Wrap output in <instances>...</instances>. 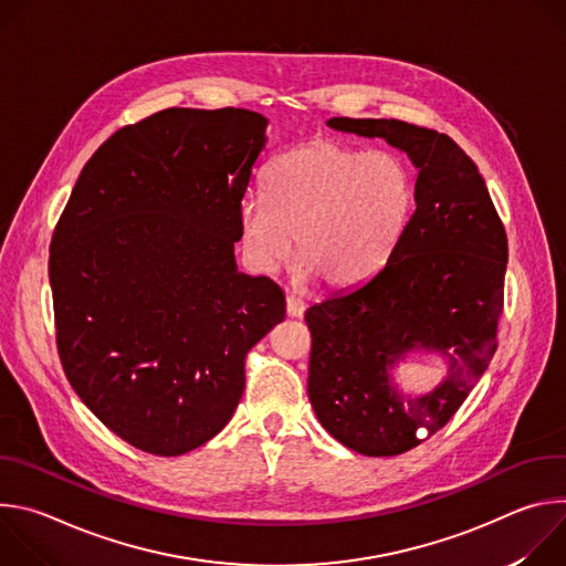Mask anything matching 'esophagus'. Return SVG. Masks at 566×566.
<instances>
[{
  "instance_id": "obj_1",
  "label": "esophagus",
  "mask_w": 566,
  "mask_h": 566,
  "mask_svg": "<svg viewBox=\"0 0 566 566\" xmlns=\"http://www.w3.org/2000/svg\"><path fill=\"white\" fill-rule=\"evenodd\" d=\"M304 311H306V304H304L302 297H297V295H286V313H289L291 317H302Z\"/></svg>"
}]
</instances>
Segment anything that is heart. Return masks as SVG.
<instances>
[{"label":"heart","mask_w":566,"mask_h":566,"mask_svg":"<svg viewBox=\"0 0 566 566\" xmlns=\"http://www.w3.org/2000/svg\"><path fill=\"white\" fill-rule=\"evenodd\" d=\"M415 192V172L398 151L311 138L273 160L269 197L241 203V239L260 271H275L295 237L300 280L356 286L398 249Z\"/></svg>","instance_id":"b5f03b06"}]
</instances>
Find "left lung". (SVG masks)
Listing matches in <instances>:
<instances>
[{
  "label": "left lung",
  "instance_id": "1",
  "mask_svg": "<svg viewBox=\"0 0 566 566\" xmlns=\"http://www.w3.org/2000/svg\"><path fill=\"white\" fill-rule=\"evenodd\" d=\"M329 127L385 138L419 170L417 210L387 264L304 313L308 398L322 428L360 454L394 457L439 432L493 360L509 239L486 181L450 136L396 118H332ZM412 348L449 360L447 380L417 399L388 378Z\"/></svg>",
  "mask_w": 566,
  "mask_h": 566
}]
</instances>
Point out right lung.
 I'll return each instance as SVG.
<instances>
[{
  "instance_id": "1",
  "label": "right lung",
  "mask_w": 566,
  "mask_h": 566,
  "mask_svg": "<svg viewBox=\"0 0 566 566\" xmlns=\"http://www.w3.org/2000/svg\"><path fill=\"white\" fill-rule=\"evenodd\" d=\"M266 118L156 112L80 172L51 239L55 343L85 406L129 446L179 457L230 421L282 289L237 273L239 208Z\"/></svg>"
}]
</instances>
